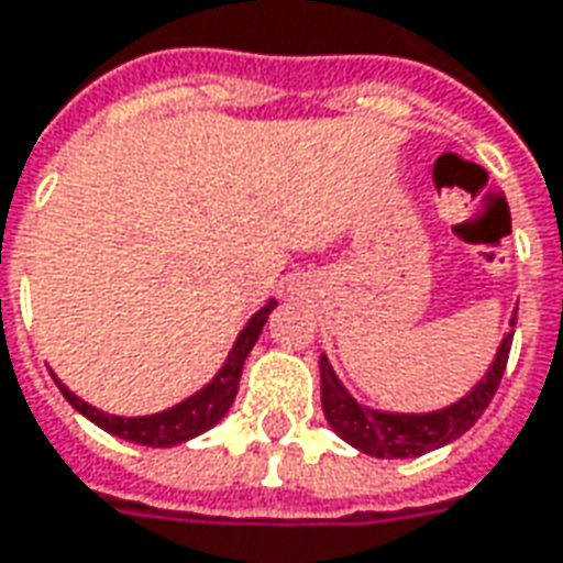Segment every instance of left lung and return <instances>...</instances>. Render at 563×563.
<instances>
[{
	"label": "left lung",
	"instance_id": "1",
	"mask_svg": "<svg viewBox=\"0 0 563 563\" xmlns=\"http://www.w3.org/2000/svg\"><path fill=\"white\" fill-rule=\"evenodd\" d=\"M519 313V310H516ZM512 325L516 317L509 319V331L497 346L495 362L488 365L485 377L473 386L464 398L449 404L443 410H431V413H386V410H374L358 404L343 389V383L334 374V367L319 355V379H322V413L334 428V434L346 440L365 455H377V459H416L431 449H440L459 440L464 431H471L476 419L485 413V407L495 398L504 367H507L509 346H512Z\"/></svg>",
	"mask_w": 563,
	"mask_h": 563
}]
</instances>
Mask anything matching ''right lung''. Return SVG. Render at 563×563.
Wrapping results in <instances>:
<instances>
[{
	"mask_svg": "<svg viewBox=\"0 0 563 563\" xmlns=\"http://www.w3.org/2000/svg\"><path fill=\"white\" fill-rule=\"evenodd\" d=\"M277 307V301L271 298L268 305L256 310L250 322L244 325V331L238 334L232 353L225 358V365L217 371V377L210 379L205 389H198L196 395H189L186 401L174 404L168 410L153 416H114L102 413L99 407L80 401L75 391H68L59 379L56 386L80 416H87L90 422H96L102 431L114 437H123L129 443H141V446H177V443H186L192 437L205 434L213 424L220 422L222 416L229 413L234 395H238V383H241V371H244V362L250 350L256 346L258 334H262V325L268 322V313Z\"/></svg>",
	"mask_w": 563,
	"mask_h": 563,
	"instance_id": "1",
	"label": "right lung"
}]
</instances>
